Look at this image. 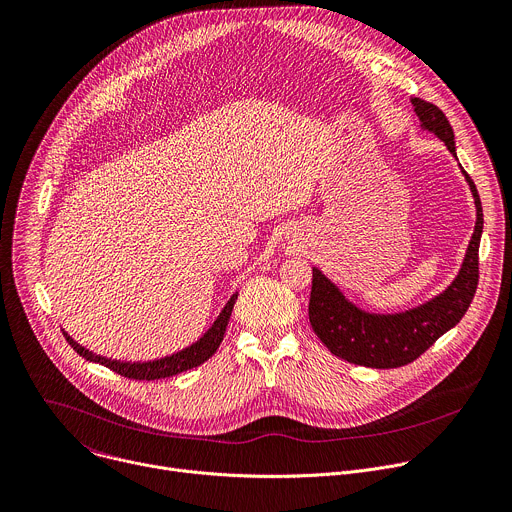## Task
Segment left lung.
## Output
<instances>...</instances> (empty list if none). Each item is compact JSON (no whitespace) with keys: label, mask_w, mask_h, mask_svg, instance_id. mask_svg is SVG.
Instances as JSON below:
<instances>
[{"label":"left lung","mask_w":512,"mask_h":512,"mask_svg":"<svg viewBox=\"0 0 512 512\" xmlns=\"http://www.w3.org/2000/svg\"><path fill=\"white\" fill-rule=\"evenodd\" d=\"M412 106L422 130L438 136L458 160L454 132L444 112L420 98H412ZM460 170L474 199L476 225L460 271L442 293L406 311L372 313L352 303L329 277L313 267L309 321L333 356L366 368H400L422 356L440 335L462 319L478 285V247L484 219L478 191L462 166Z\"/></svg>","instance_id":"8db88e82"}]
</instances>
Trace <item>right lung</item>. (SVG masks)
<instances>
[{
    "mask_svg": "<svg viewBox=\"0 0 512 512\" xmlns=\"http://www.w3.org/2000/svg\"><path fill=\"white\" fill-rule=\"evenodd\" d=\"M237 295L239 293L231 295V299L225 303V307L221 309V313L217 315L213 325L197 339L195 344H191L189 348H185V350H181V352H177L173 356H164V358L152 360V362H120V360H108L104 356H96L90 350H86L84 346L76 344L74 339L64 329L62 331H64L66 342L74 348L76 354H80L88 362H94V364H100V366L112 370V372H116V374H120L124 378H130V380L170 378V376H177L181 372H187V370H193V368L201 366L203 362H207L217 352V348L223 342V335H225V329H227L233 305L237 301Z\"/></svg>",
    "mask_w": 512,
    "mask_h": 512,
    "instance_id": "1",
    "label": "right lung"
}]
</instances>
